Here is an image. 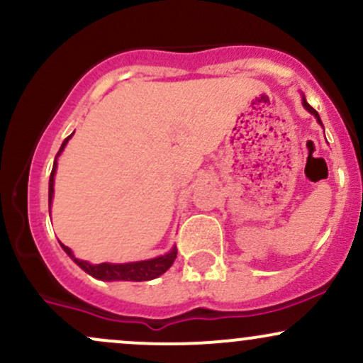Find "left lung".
<instances>
[{
    "mask_svg": "<svg viewBox=\"0 0 363 363\" xmlns=\"http://www.w3.org/2000/svg\"><path fill=\"white\" fill-rule=\"evenodd\" d=\"M302 104H303V107H306V109H307V111H309V112H311V114H314V116H315V118H318V121H319V123H320V118H319L318 111H315V109H312V107L309 106V104H307V101H306V99H302ZM320 124H323V123H320Z\"/></svg>",
    "mask_w": 363,
    "mask_h": 363,
    "instance_id": "obj_1",
    "label": "left lung"
}]
</instances>
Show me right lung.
<instances>
[{
	"label": "right lung",
	"instance_id": "1",
	"mask_svg": "<svg viewBox=\"0 0 363 363\" xmlns=\"http://www.w3.org/2000/svg\"><path fill=\"white\" fill-rule=\"evenodd\" d=\"M72 138V135L68 136L65 141H62L60 152L57 155L62 152V148L66 147L68 140ZM54 174H56V162L52 165V172L51 177H49V203L52 201V193H54ZM61 247L65 249V252L68 254L72 259L77 262L78 266L86 272L91 277L99 278V280H106V281H114V280H126V281H147V280H153V278L160 277L162 273H165L167 269L172 266V262L176 261L177 257V249H172L169 254L165 256L155 257V259H148V261H138V262H126V264H109V262H102V264H90V262L77 259L73 256L72 249L66 247V245L61 244Z\"/></svg>",
	"mask_w": 363,
	"mask_h": 363
}]
</instances>
